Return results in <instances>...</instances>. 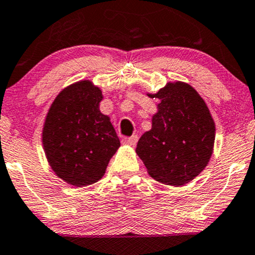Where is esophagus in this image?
I'll use <instances>...</instances> for the list:
<instances>
[{"instance_id": "obj_1", "label": "esophagus", "mask_w": 255, "mask_h": 255, "mask_svg": "<svg viewBox=\"0 0 255 255\" xmlns=\"http://www.w3.org/2000/svg\"><path fill=\"white\" fill-rule=\"evenodd\" d=\"M137 138L138 137L136 136V135H133V136H130V137H125V138H122V143L127 144V146H135L137 142Z\"/></svg>"}]
</instances>
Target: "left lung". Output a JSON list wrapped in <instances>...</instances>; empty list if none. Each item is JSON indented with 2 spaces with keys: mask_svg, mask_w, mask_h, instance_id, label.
<instances>
[{
  "mask_svg": "<svg viewBox=\"0 0 255 255\" xmlns=\"http://www.w3.org/2000/svg\"><path fill=\"white\" fill-rule=\"evenodd\" d=\"M151 99H159L151 128L138 140L136 154L156 181L180 187L196 178L213 154L215 124L191 85L168 82Z\"/></svg>",
  "mask_w": 255,
  "mask_h": 255,
  "instance_id": "obj_1",
  "label": "left lung"
}]
</instances>
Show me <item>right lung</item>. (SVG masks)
Here are the masks:
<instances>
[{
	"label": "right lung",
	"mask_w": 255,
	"mask_h": 255,
	"mask_svg": "<svg viewBox=\"0 0 255 255\" xmlns=\"http://www.w3.org/2000/svg\"><path fill=\"white\" fill-rule=\"evenodd\" d=\"M102 90L90 80L66 87L51 104L42 129L48 163L64 182L85 187L105 175L120 147L111 119L100 112Z\"/></svg>",
	"instance_id": "add662e5"
}]
</instances>
